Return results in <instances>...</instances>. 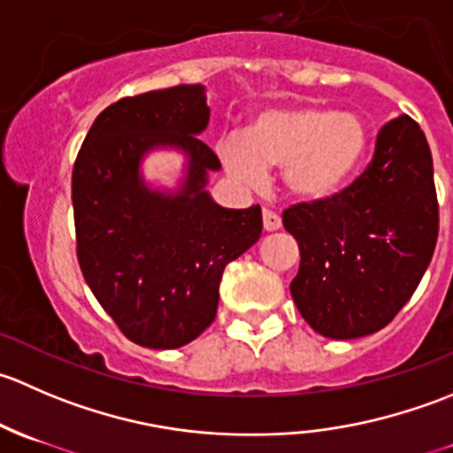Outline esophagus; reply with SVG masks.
Here are the masks:
<instances>
[{
  "instance_id": "obj_1",
  "label": "esophagus",
  "mask_w": 453,
  "mask_h": 453,
  "mask_svg": "<svg viewBox=\"0 0 453 453\" xmlns=\"http://www.w3.org/2000/svg\"><path fill=\"white\" fill-rule=\"evenodd\" d=\"M280 226H282L280 217H278V214L273 212V210L265 208L263 210V227H265V230H267V232H276V230H280Z\"/></svg>"
}]
</instances>
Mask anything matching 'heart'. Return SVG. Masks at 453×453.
Wrapping results in <instances>:
<instances>
[{
  "mask_svg": "<svg viewBox=\"0 0 453 453\" xmlns=\"http://www.w3.org/2000/svg\"><path fill=\"white\" fill-rule=\"evenodd\" d=\"M370 149V129L355 113L328 107L267 109L254 118L248 140L232 135L221 144L227 173L260 184L265 168H282L291 197L326 201L353 181Z\"/></svg>",
  "mask_w": 453,
  "mask_h": 453,
  "instance_id": "obj_1",
  "label": "heart"
}]
</instances>
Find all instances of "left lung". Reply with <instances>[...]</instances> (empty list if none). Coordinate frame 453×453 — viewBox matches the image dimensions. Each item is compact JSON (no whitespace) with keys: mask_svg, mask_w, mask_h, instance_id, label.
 I'll use <instances>...</instances> for the list:
<instances>
[{"mask_svg":"<svg viewBox=\"0 0 453 453\" xmlns=\"http://www.w3.org/2000/svg\"><path fill=\"white\" fill-rule=\"evenodd\" d=\"M282 226L298 241L291 296L313 331L355 340L392 322L412 298L438 239L434 164L410 116L377 135L372 162L335 197L291 205Z\"/></svg>","mask_w":453,"mask_h":453,"instance_id":"obj_1","label":"left lung"}]
</instances>
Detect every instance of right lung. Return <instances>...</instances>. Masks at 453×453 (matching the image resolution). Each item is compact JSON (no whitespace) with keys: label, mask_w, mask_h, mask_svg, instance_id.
<instances>
[{"label":"right lung","mask_w":453,"mask_h":453,"mask_svg":"<svg viewBox=\"0 0 453 453\" xmlns=\"http://www.w3.org/2000/svg\"><path fill=\"white\" fill-rule=\"evenodd\" d=\"M210 120L203 85L146 91L94 120L72 173L76 254L91 294L122 333L146 349H180L212 324L227 263L260 239V205L214 203L208 173L221 162L199 140ZM187 157L175 191L150 189V150Z\"/></svg>","instance_id":"obj_1"}]
</instances>
